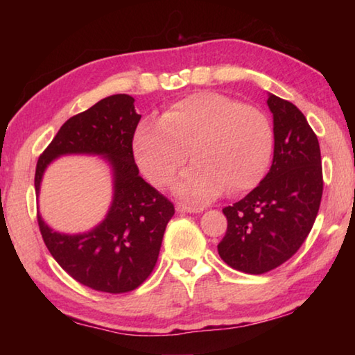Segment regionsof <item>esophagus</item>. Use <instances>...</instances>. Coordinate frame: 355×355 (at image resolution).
Masks as SVG:
<instances>
[{"label":"esophagus","instance_id":"34e87169","mask_svg":"<svg viewBox=\"0 0 355 355\" xmlns=\"http://www.w3.org/2000/svg\"><path fill=\"white\" fill-rule=\"evenodd\" d=\"M177 211L178 213H202L203 207H192V205H186V203H177Z\"/></svg>","mask_w":355,"mask_h":355}]
</instances>
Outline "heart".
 <instances>
[{
	"label": "heart",
	"instance_id": "heart-1",
	"mask_svg": "<svg viewBox=\"0 0 355 355\" xmlns=\"http://www.w3.org/2000/svg\"><path fill=\"white\" fill-rule=\"evenodd\" d=\"M274 131L266 114L227 95L202 92L177 101L158 122L141 123L133 136L137 167L163 188L191 156L196 159L173 192L186 200H208L227 188L241 194L261 182L271 163Z\"/></svg>",
	"mask_w": 355,
	"mask_h": 355
}]
</instances>
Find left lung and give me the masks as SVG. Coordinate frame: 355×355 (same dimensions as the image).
Masks as SVG:
<instances>
[{"instance_id":"8db88e82","label":"left lung","mask_w":355,"mask_h":355,"mask_svg":"<svg viewBox=\"0 0 355 355\" xmlns=\"http://www.w3.org/2000/svg\"><path fill=\"white\" fill-rule=\"evenodd\" d=\"M274 117L272 166L260 184L222 211L227 232L218 252L228 266L264 274L296 254L315 224L322 197L320 142L288 100L269 94Z\"/></svg>"}]
</instances>
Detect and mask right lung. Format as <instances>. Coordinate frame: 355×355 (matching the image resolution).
<instances>
[{
    "label": "right lung",
    "mask_w": 355,
    "mask_h": 355,
    "mask_svg": "<svg viewBox=\"0 0 355 355\" xmlns=\"http://www.w3.org/2000/svg\"><path fill=\"white\" fill-rule=\"evenodd\" d=\"M141 116L135 98L111 95L65 122L35 167V194L44 172L62 155H98L114 177L112 203L106 218L92 230L65 235L37 214L44 243L70 277L95 291L120 294L136 290L158 260L173 203L139 175L133 136Z\"/></svg>",
    "instance_id": "1"
}]
</instances>
